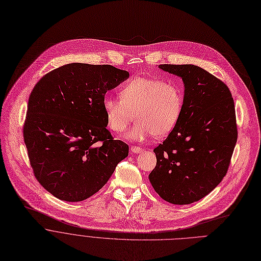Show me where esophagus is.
<instances>
[{
	"label": "esophagus",
	"instance_id": "esophagus-1",
	"mask_svg": "<svg viewBox=\"0 0 261 261\" xmlns=\"http://www.w3.org/2000/svg\"><path fill=\"white\" fill-rule=\"evenodd\" d=\"M130 150L133 153H140V152H143L144 151V148L142 147H137V146H132L130 147Z\"/></svg>",
	"mask_w": 261,
	"mask_h": 261
}]
</instances>
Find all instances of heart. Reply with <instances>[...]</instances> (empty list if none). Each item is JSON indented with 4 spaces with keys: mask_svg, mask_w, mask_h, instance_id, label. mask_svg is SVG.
Wrapping results in <instances>:
<instances>
[{
    "mask_svg": "<svg viewBox=\"0 0 261 261\" xmlns=\"http://www.w3.org/2000/svg\"><path fill=\"white\" fill-rule=\"evenodd\" d=\"M120 98L107 95L102 109L111 130L121 134L137 118L125 138L141 141L152 135L165 137L179 122L184 108V89L177 81L138 76L125 83Z\"/></svg>",
    "mask_w": 261,
    "mask_h": 261,
    "instance_id": "heart-1",
    "label": "heart"
}]
</instances>
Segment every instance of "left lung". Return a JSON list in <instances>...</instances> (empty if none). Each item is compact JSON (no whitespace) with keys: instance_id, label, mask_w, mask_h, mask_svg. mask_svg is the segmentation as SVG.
<instances>
[{"instance_id":"obj_1","label":"left lung","mask_w":261,"mask_h":261,"mask_svg":"<svg viewBox=\"0 0 261 261\" xmlns=\"http://www.w3.org/2000/svg\"><path fill=\"white\" fill-rule=\"evenodd\" d=\"M182 78L184 108L168 138L154 148L149 180L159 195L189 204L209 194L225 177L238 140L234 101L227 85L193 65H161Z\"/></svg>"}]
</instances>
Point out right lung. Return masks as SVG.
I'll return each mask as SVG.
<instances>
[{
    "label": "right lung",
    "mask_w": 261,
    "mask_h": 261,
    "mask_svg": "<svg viewBox=\"0 0 261 261\" xmlns=\"http://www.w3.org/2000/svg\"><path fill=\"white\" fill-rule=\"evenodd\" d=\"M128 77L110 65L74 63L44 75L33 88L23 141L34 176L52 195L81 201L96 193L128 155L107 129L102 99Z\"/></svg>",
    "instance_id": "1"
}]
</instances>
